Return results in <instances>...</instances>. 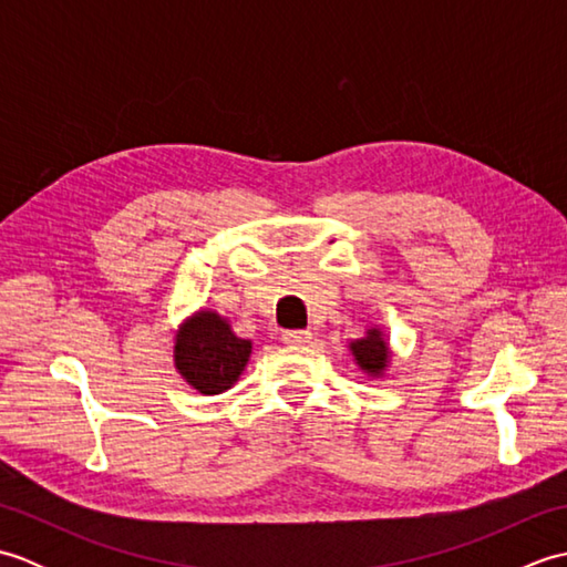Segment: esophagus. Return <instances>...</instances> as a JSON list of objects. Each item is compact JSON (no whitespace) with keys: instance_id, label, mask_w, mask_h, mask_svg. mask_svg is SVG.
Returning a JSON list of instances; mask_svg holds the SVG:
<instances>
[{"instance_id":"esophagus-1","label":"esophagus","mask_w":567,"mask_h":567,"mask_svg":"<svg viewBox=\"0 0 567 567\" xmlns=\"http://www.w3.org/2000/svg\"><path fill=\"white\" fill-rule=\"evenodd\" d=\"M282 339H285V343H290V346H305V343H309V339H311V331H305V329L285 331Z\"/></svg>"}]
</instances>
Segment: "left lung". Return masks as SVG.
<instances>
[{
	"label": "left lung",
	"mask_w": 567,
	"mask_h": 567,
	"mask_svg": "<svg viewBox=\"0 0 567 567\" xmlns=\"http://www.w3.org/2000/svg\"><path fill=\"white\" fill-rule=\"evenodd\" d=\"M351 351L360 370H365L368 375H382L384 368L390 363V351L388 343L382 339V331L370 329L365 339H358L351 343Z\"/></svg>",
	"instance_id": "8db88e82"
}]
</instances>
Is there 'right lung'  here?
<instances>
[{
    "label": "right lung",
    "instance_id": "1",
    "mask_svg": "<svg viewBox=\"0 0 567 567\" xmlns=\"http://www.w3.org/2000/svg\"><path fill=\"white\" fill-rule=\"evenodd\" d=\"M250 341L238 339L228 321L214 311L192 317L175 341V368L202 394H221L240 378Z\"/></svg>",
    "mask_w": 567,
    "mask_h": 567
}]
</instances>
